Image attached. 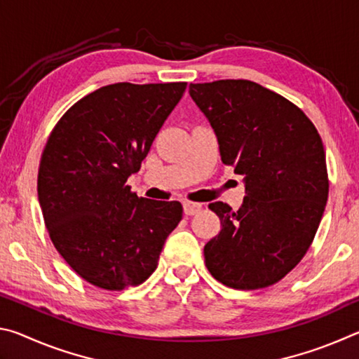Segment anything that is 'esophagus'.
<instances>
[{
  "label": "esophagus",
  "mask_w": 359,
  "mask_h": 359,
  "mask_svg": "<svg viewBox=\"0 0 359 359\" xmlns=\"http://www.w3.org/2000/svg\"><path fill=\"white\" fill-rule=\"evenodd\" d=\"M203 209V205L201 204H198V203H190V201H185L184 203V212L187 215H194V214H198L199 210Z\"/></svg>",
  "instance_id": "esophagus-1"
}]
</instances>
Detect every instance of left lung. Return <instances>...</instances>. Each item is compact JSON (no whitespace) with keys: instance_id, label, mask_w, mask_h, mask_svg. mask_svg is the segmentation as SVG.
I'll list each match as a JSON object with an SVG mask.
<instances>
[{"instance_id":"left-lung-1","label":"left lung","mask_w":359,"mask_h":359,"mask_svg":"<svg viewBox=\"0 0 359 359\" xmlns=\"http://www.w3.org/2000/svg\"><path fill=\"white\" fill-rule=\"evenodd\" d=\"M214 130L223 165L244 175L238 210L209 208L222 229L204 247L205 266L236 290L274 285L311 247L330 191L325 147L299 107L250 81L190 83Z\"/></svg>"}]
</instances>
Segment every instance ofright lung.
<instances>
[{
	"label": "right lung",
	"mask_w": 359,
	"mask_h": 359,
	"mask_svg": "<svg viewBox=\"0 0 359 359\" xmlns=\"http://www.w3.org/2000/svg\"><path fill=\"white\" fill-rule=\"evenodd\" d=\"M185 82H120L77 101L41 158L38 199L53 245L83 280L123 290L147 280L182 220L177 201H151L126 180L184 96Z\"/></svg>",
	"instance_id": "obj_1"
}]
</instances>
